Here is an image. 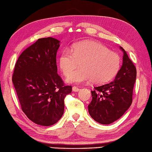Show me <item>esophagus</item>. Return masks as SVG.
<instances>
[{
    "instance_id": "esophagus-1",
    "label": "esophagus",
    "mask_w": 152,
    "mask_h": 152,
    "mask_svg": "<svg viewBox=\"0 0 152 152\" xmlns=\"http://www.w3.org/2000/svg\"><path fill=\"white\" fill-rule=\"evenodd\" d=\"M72 90H73V92H78V91H79L80 89L79 88H77V87H73Z\"/></svg>"
}]
</instances>
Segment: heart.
Listing matches in <instances>:
<instances>
[{
    "instance_id": "obj_1",
    "label": "heart",
    "mask_w": 152,
    "mask_h": 152,
    "mask_svg": "<svg viewBox=\"0 0 152 152\" xmlns=\"http://www.w3.org/2000/svg\"><path fill=\"white\" fill-rule=\"evenodd\" d=\"M80 62L81 69L70 73ZM60 69L68 76V83H83L92 80L95 84H104L113 79L121 66V58L104 45L94 41L73 44L62 51L59 58Z\"/></svg>"
}]
</instances>
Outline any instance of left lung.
Listing matches in <instances>:
<instances>
[{
	"label": "left lung",
	"mask_w": 152,
	"mask_h": 152,
	"mask_svg": "<svg viewBox=\"0 0 152 152\" xmlns=\"http://www.w3.org/2000/svg\"><path fill=\"white\" fill-rule=\"evenodd\" d=\"M123 51L122 65L109 83L94 87L91 91L92 101L88 106V113L96 122L109 124L117 121L125 113L132 102V94L136 79V69Z\"/></svg>",
	"instance_id": "1"
}]
</instances>
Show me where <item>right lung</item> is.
<instances>
[{
  "label": "right lung",
  "instance_id": "add662e5",
  "mask_svg": "<svg viewBox=\"0 0 152 152\" xmlns=\"http://www.w3.org/2000/svg\"><path fill=\"white\" fill-rule=\"evenodd\" d=\"M59 43L51 37L38 39L19 56L12 75L22 111L30 121L45 126L61 118L64 99L72 91V87L64 85L58 74Z\"/></svg>",
  "mask_w": 152,
  "mask_h": 152
}]
</instances>
